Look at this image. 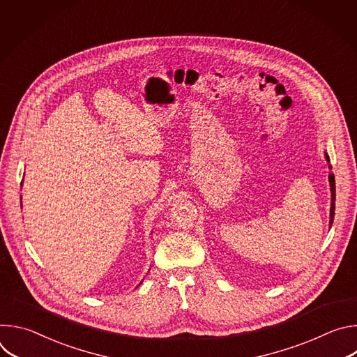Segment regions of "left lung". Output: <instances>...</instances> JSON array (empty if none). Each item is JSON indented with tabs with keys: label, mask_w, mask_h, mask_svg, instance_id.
<instances>
[{
	"label": "left lung",
	"mask_w": 357,
	"mask_h": 357,
	"mask_svg": "<svg viewBox=\"0 0 357 357\" xmlns=\"http://www.w3.org/2000/svg\"><path fill=\"white\" fill-rule=\"evenodd\" d=\"M325 158H326V161L329 162L331 160H329V157H328V154H325ZM329 168H331V165H329ZM329 183H331V196H332V200H331V220H329V225L332 226V223H333V216H335V199H336V189H335V175L333 174H331L329 175Z\"/></svg>",
	"instance_id": "obj_1"
}]
</instances>
